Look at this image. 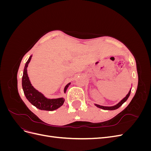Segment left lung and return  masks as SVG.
<instances>
[{
	"label": "left lung",
	"mask_w": 151,
	"mask_h": 151,
	"mask_svg": "<svg viewBox=\"0 0 151 151\" xmlns=\"http://www.w3.org/2000/svg\"><path fill=\"white\" fill-rule=\"evenodd\" d=\"M130 92H131V91H129V93H128V94L126 96H125L124 98H123V99L122 100V101H121L120 103H118L117 104L115 105V106H100V105L96 104H95V105H96V106L97 107H98V108H101V109H105V110H114V109H116L118 108L119 107H120V106H122V105L127 101V99L129 98V96H130Z\"/></svg>",
	"instance_id": "left-lung-1"
}]
</instances>
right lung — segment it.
<instances>
[{
	"mask_svg": "<svg viewBox=\"0 0 151 151\" xmlns=\"http://www.w3.org/2000/svg\"><path fill=\"white\" fill-rule=\"evenodd\" d=\"M32 55H31L26 62L23 71V76L22 78V86L25 96L28 101L37 108L42 110L53 111L62 106L64 103V99L63 98L57 99H48L44 96V95L39 92L33 88L31 85L29 77L27 74V67L31 60ZM70 83L67 84L64 88V93L66 92L67 89Z\"/></svg>",
	"mask_w": 151,
	"mask_h": 151,
	"instance_id": "1",
	"label": "right lung"
}]
</instances>
